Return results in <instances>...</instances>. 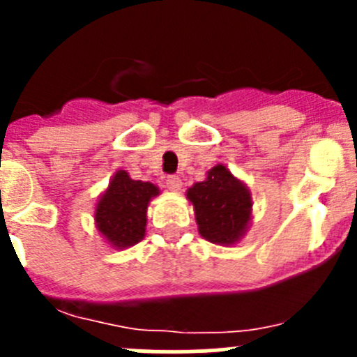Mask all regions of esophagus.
<instances>
[{"mask_svg":"<svg viewBox=\"0 0 357 357\" xmlns=\"http://www.w3.org/2000/svg\"><path fill=\"white\" fill-rule=\"evenodd\" d=\"M166 188L169 191H178L182 188V181L178 175H168L166 176Z\"/></svg>","mask_w":357,"mask_h":357,"instance_id":"obj_1","label":"esophagus"}]
</instances>
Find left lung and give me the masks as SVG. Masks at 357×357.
Masks as SVG:
<instances>
[{
    "instance_id": "8db88e82",
    "label": "left lung",
    "mask_w": 357,
    "mask_h": 357,
    "mask_svg": "<svg viewBox=\"0 0 357 357\" xmlns=\"http://www.w3.org/2000/svg\"><path fill=\"white\" fill-rule=\"evenodd\" d=\"M188 198L195 206L198 230L207 241L232 245L241 238L250 220V193L223 164L207 173V181L189 189Z\"/></svg>"
}]
</instances>
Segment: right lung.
<instances>
[{
	"label": "right lung",
	"mask_w": 357,
	"mask_h": 357,
	"mask_svg": "<svg viewBox=\"0 0 357 357\" xmlns=\"http://www.w3.org/2000/svg\"><path fill=\"white\" fill-rule=\"evenodd\" d=\"M159 189L150 182L132 181L127 172H118L96 207L98 230L112 243L125 248L139 243L146 227V207Z\"/></svg>",
	"instance_id": "add662e5"
}]
</instances>
